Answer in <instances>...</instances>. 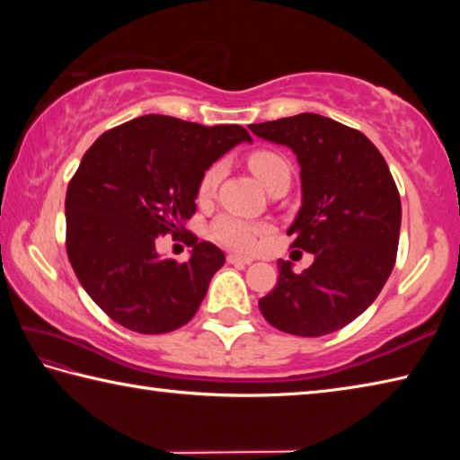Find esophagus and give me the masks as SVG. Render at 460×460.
I'll return each instance as SVG.
<instances>
[{"mask_svg": "<svg viewBox=\"0 0 460 460\" xmlns=\"http://www.w3.org/2000/svg\"><path fill=\"white\" fill-rule=\"evenodd\" d=\"M227 261L231 263V266H239V268H245V266H249V263H252L253 260H252V258H247V255H237V253H229V255H227Z\"/></svg>", "mask_w": 460, "mask_h": 460, "instance_id": "34e87169", "label": "esophagus"}]
</instances>
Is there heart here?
I'll return each mask as SVG.
<instances>
[{
	"label": "heart",
	"mask_w": 460,
	"mask_h": 460,
	"mask_svg": "<svg viewBox=\"0 0 460 460\" xmlns=\"http://www.w3.org/2000/svg\"><path fill=\"white\" fill-rule=\"evenodd\" d=\"M247 164L266 189H270V186L276 181H279V178H290V164H288V160L278 152L255 150L249 154ZM221 176H223L221 162H215V164H211L205 170V174L200 176V182L197 189L199 200H207L213 197V192L221 182ZM260 233L261 229L258 225L249 223L245 219H239V217H233V215L221 217V219H217L211 227V235L217 243H221L229 249H235V252H252L255 243H258Z\"/></svg>",
	"instance_id": "heart-1"
}]
</instances>
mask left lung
Returning <instances> with one entry per match:
<instances>
[{
  "mask_svg": "<svg viewBox=\"0 0 460 460\" xmlns=\"http://www.w3.org/2000/svg\"><path fill=\"white\" fill-rule=\"evenodd\" d=\"M249 129L298 158L302 207L288 235L290 247L314 255L302 274L278 261V284L260 300L261 314L298 337L339 331L369 308L395 266L398 186L367 136L324 115L300 113Z\"/></svg>",
  "mask_w": 460,
  "mask_h": 460,
  "instance_id": "8db88e82",
  "label": "left lung"
}]
</instances>
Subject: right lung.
<instances>
[{
	"label": "right lung",
	"mask_w": 460,
	"mask_h": 460,
	"mask_svg": "<svg viewBox=\"0 0 460 460\" xmlns=\"http://www.w3.org/2000/svg\"><path fill=\"white\" fill-rule=\"evenodd\" d=\"M241 142H252L241 126L205 128L152 113L105 131L84 152L66 189V253L111 321L162 334L197 314L223 252L187 233L193 255L178 264L160 261L155 241L186 232L200 176Z\"/></svg>",
	"instance_id": "1"
}]
</instances>
